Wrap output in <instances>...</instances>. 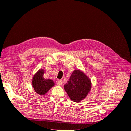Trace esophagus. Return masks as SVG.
Listing matches in <instances>:
<instances>
[{"instance_id": "obj_1", "label": "esophagus", "mask_w": 131, "mask_h": 131, "mask_svg": "<svg viewBox=\"0 0 131 131\" xmlns=\"http://www.w3.org/2000/svg\"><path fill=\"white\" fill-rule=\"evenodd\" d=\"M56 83H57V84L58 85H62V81L60 80H59V79H58V80H57Z\"/></svg>"}]
</instances>
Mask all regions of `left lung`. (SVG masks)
I'll list each match as a JSON object with an SVG mask.
<instances>
[{
  "mask_svg": "<svg viewBox=\"0 0 131 131\" xmlns=\"http://www.w3.org/2000/svg\"><path fill=\"white\" fill-rule=\"evenodd\" d=\"M64 89L71 100L80 102L88 96L91 89L89 78L80 70H74Z\"/></svg>",
  "mask_w": 131,
  "mask_h": 131,
  "instance_id": "1",
  "label": "left lung"
}]
</instances>
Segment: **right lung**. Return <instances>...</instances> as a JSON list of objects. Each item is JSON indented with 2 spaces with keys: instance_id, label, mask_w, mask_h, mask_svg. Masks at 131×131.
<instances>
[{
  "instance_id": "obj_1",
  "label": "right lung",
  "mask_w": 131,
  "mask_h": 131,
  "mask_svg": "<svg viewBox=\"0 0 131 131\" xmlns=\"http://www.w3.org/2000/svg\"><path fill=\"white\" fill-rule=\"evenodd\" d=\"M44 72L42 69H39L34 74L31 81L34 91L39 95L45 94L54 85L53 81L51 79H45L43 77Z\"/></svg>"
}]
</instances>
